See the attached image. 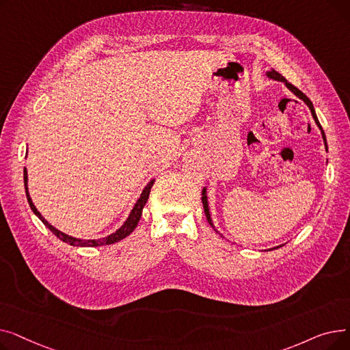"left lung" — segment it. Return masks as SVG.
Listing matches in <instances>:
<instances>
[{
  "instance_id": "obj_1",
  "label": "left lung",
  "mask_w": 350,
  "mask_h": 350,
  "mask_svg": "<svg viewBox=\"0 0 350 350\" xmlns=\"http://www.w3.org/2000/svg\"><path fill=\"white\" fill-rule=\"evenodd\" d=\"M267 77L269 78V79H273V81H278V82H284L285 83V86L292 92L293 95H295L297 98H299L301 100H304L305 102V105L309 107V110H310V113H312V118H314V120H315V123H317V126L319 127V131H321V135H322V139H323V143H325V150L327 152V142H326V136H325V132H323V129H322V126H321V123H319V120H318V116H317V112H315V107H314V105H312V102L309 100V98L305 95V94H302V92L298 89V88H295L293 86L292 83H289L280 72H277L275 69H269L268 72H267ZM201 201H203V207H204V213H206V217H207V221H208V224L215 230V232H218L219 234V231L217 230V227L214 226V223H213V218H211V213H210V206H208V196H207V187H204L203 189V191H201ZM284 244H281V245H278V247H273V248H269V250H265V251H271V250H277V248H280V247H282Z\"/></svg>"
}]
</instances>
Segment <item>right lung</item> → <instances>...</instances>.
Wrapping results in <instances>:
<instances>
[{
	"label": "right lung",
	"instance_id": "1",
	"mask_svg": "<svg viewBox=\"0 0 350 350\" xmlns=\"http://www.w3.org/2000/svg\"><path fill=\"white\" fill-rule=\"evenodd\" d=\"M153 183H154V178H152V180L144 186V189H143L142 194L139 196L137 201L135 203V206H133L131 214L127 215V218L124 219V223H123L116 231L110 232L109 235L102 237V238H92V240H90V238H89V240L86 238V240H85V238H77V237H72V235H69V234H65V232H62L61 230H58L57 227H53L51 223H48V219L38 211V208L35 207L33 201H32V198H31V196H29V190H28V172H27V167H24V186H25L27 200H28L31 210H32L33 214H35L36 217H38V218L41 219V221L45 224V227L49 228L55 235H57L61 241H64V243H66V244H70V245H73V247H100V245L113 244V243H118V241L123 240V238L127 237L131 232H133V230H135V228L137 227V224H139V219H140V217H142L143 207H144V204H146L147 198H149V194H150Z\"/></svg>",
	"mask_w": 350,
	"mask_h": 350
}]
</instances>
